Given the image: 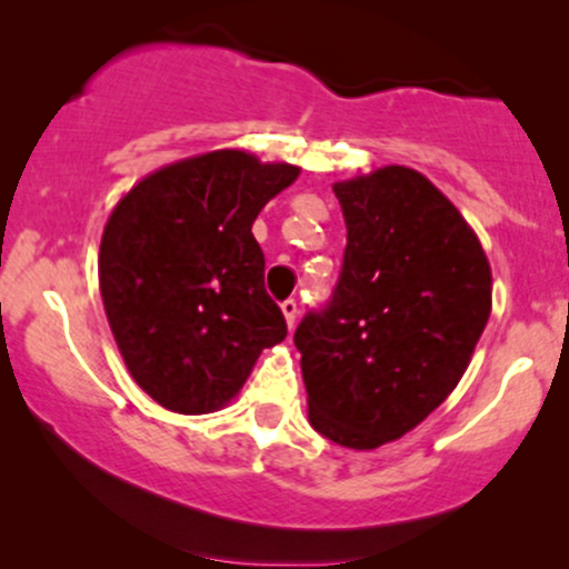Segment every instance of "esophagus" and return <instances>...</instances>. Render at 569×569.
Segmentation results:
<instances>
[{"label":"esophagus","mask_w":569,"mask_h":569,"mask_svg":"<svg viewBox=\"0 0 569 569\" xmlns=\"http://www.w3.org/2000/svg\"><path fill=\"white\" fill-rule=\"evenodd\" d=\"M280 310H283V318L286 323H289V329H293V323H297V312H299L297 299H286V302L280 305Z\"/></svg>","instance_id":"obj_1"}]
</instances>
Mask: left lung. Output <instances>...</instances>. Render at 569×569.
<instances>
[{"label": "left lung", "mask_w": 569, "mask_h": 569, "mask_svg": "<svg viewBox=\"0 0 569 569\" xmlns=\"http://www.w3.org/2000/svg\"><path fill=\"white\" fill-rule=\"evenodd\" d=\"M335 194L342 276L293 345L310 426L363 452L415 430L457 388L492 312V270L473 227L415 168H377Z\"/></svg>", "instance_id": "left-lung-1"}]
</instances>
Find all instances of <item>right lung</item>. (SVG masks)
<instances>
[{
	"label": "right lung",
	"instance_id": "1",
	"mask_svg": "<svg viewBox=\"0 0 569 569\" xmlns=\"http://www.w3.org/2000/svg\"><path fill=\"white\" fill-rule=\"evenodd\" d=\"M291 162L213 149L143 176L98 248V289L136 385L179 415L224 409L286 318L251 227L297 181Z\"/></svg>",
	"mask_w": 569,
	"mask_h": 569
}]
</instances>
